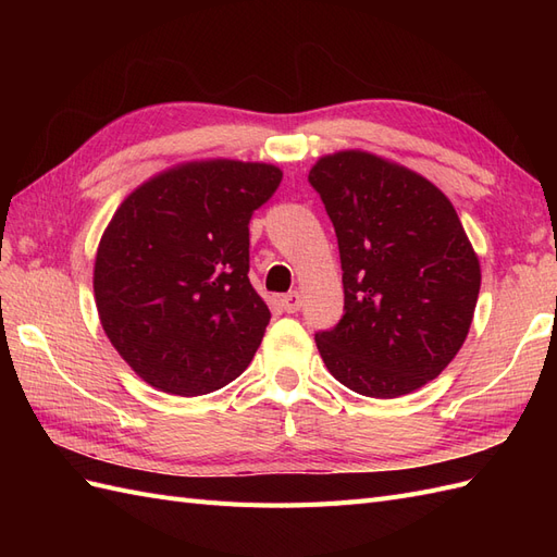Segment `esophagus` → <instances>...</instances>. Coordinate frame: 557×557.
<instances>
[{"mask_svg":"<svg viewBox=\"0 0 557 557\" xmlns=\"http://www.w3.org/2000/svg\"><path fill=\"white\" fill-rule=\"evenodd\" d=\"M281 307H283L285 311H288V313L299 311V307H301V295H299V293L283 295V297H281Z\"/></svg>","mask_w":557,"mask_h":557,"instance_id":"obj_1","label":"esophagus"}]
</instances>
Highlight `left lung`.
I'll use <instances>...</instances> for the list:
<instances>
[{
  "mask_svg": "<svg viewBox=\"0 0 557 557\" xmlns=\"http://www.w3.org/2000/svg\"><path fill=\"white\" fill-rule=\"evenodd\" d=\"M309 181L339 242L344 318L315 334L330 374L376 399L409 395L462 348L481 264L450 199L399 162L360 148L318 158Z\"/></svg>",
  "mask_w": 557,
  "mask_h": 557,
  "instance_id": "8db88e82",
  "label": "left lung"
}]
</instances>
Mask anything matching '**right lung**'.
Wrapping results in <instances>:
<instances>
[{
    "label": "right lung",
    "instance_id": "obj_1",
    "mask_svg": "<svg viewBox=\"0 0 557 557\" xmlns=\"http://www.w3.org/2000/svg\"><path fill=\"white\" fill-rule=\"evenodd\" d=\"M281 178L267 162H178L115 209L95 305L117 356L156 391L213 393L256 356L272 313L248 281V221Z\"/></svg>",
    "mask_w": 557,
    "mask_h": 557
}]
</instances>
